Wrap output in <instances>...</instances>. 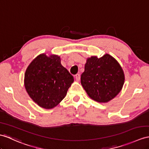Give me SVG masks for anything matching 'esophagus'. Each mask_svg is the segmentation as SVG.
Returning a JSON list of instances; mask_svg holds the SVG:
<instances>
[{
  "instance_id": "esophagus-1",
  "label": "esophagus",
  "mask_w": 149,
  "mask_h": 149,
  "mask_svg": "<svg viewBox=\"0 0 149 149\" xmlns=\"http://www.w3.org/2000/svg\"><path fill=\"white\" fill-rule=\"evenodd\" d=\"M75 79H76V80H77V81H79V79H80V74H77L75 75Z\"/></svg>"
}]
</instances>
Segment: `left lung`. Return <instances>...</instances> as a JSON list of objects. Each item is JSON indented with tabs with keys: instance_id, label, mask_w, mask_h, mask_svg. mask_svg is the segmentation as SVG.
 <instances>
[{
	"instance_id": "left-lung-1",
	"label": "left lung",
	"mask_w": 149,
	"mask_h": 149,
	"mask_svg": "<svg viewBox=\"0 0 149 149\" xmlns=\"http://www.w3.org/2000/svg\"><path fill=\"white\" fill-rule=\"evenodd\" d=\"M125 74L117 60L108 54L87 58L81 83L87 95L96 102L106 103L121 92Z\"/></svg>"
}]
</instances>
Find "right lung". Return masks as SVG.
I'll return each instance as SVG.
<instances>
[{"mask_svg": "<svg viewBox=\"0 0 149 149\" xmlns=\"http://www.w3.org/2000/svg\"><path fill=\"white\" fill-rule=\"evenodd\" d=\"M73 81V77L61 64L60 56L41 54L28 66L24 85L35 104L45 109H51L66 97Z\"/></svg>", "mask_w": 149, "mask_h": 149, "instance_id": "obj_1", "label": "right lung"}]
</instances>
